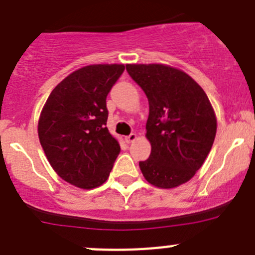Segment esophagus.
<instances>
[{
    "label": "esophagus",
    "instance_id": "esophagus-1",
    "mask_svg": "<svg viewBox=\"0 0 255 255\" xmlns=\"http://www.w3.org/2000/svg\"><path fill=\"white\" fill-rule=\"evenodd\" d=\"M135 139H137V134H135V133H130L129 135L125 137V141L127 142V143H132V142H134Z\"/></svg>",
    "mask_w": 255,
    "mask_h": 255
}]
</instances>
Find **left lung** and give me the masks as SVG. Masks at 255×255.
<instances>
[{"label":"left lung","instance_id":"1","mask_svg":"<svg viewBox=\"0 0 255 255\" xmlns=\"http://www.w3.org/2000/svg\"><path fill=\"white\" fill-rule=\"evenodd\" d=\"M146 93V138L151 154L139 162L144 178L158 189L191 180L206 160L216 134V116L204 89L189 74L165 64H127Z\"/></svg>","mask_w":255,"mask_h":255}]
</instances>
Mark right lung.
Returning <instances> with one entry per match:
<instances>
[{
  "label": "right lung",
  "instance_id": "obj_1",
  "mask_svg": "<svg viewBox=\"0 0 255 255\" xmlns=\"http://www.w3.org/2000/svg\"><path fill=\"white\" fill-rule=\"evenodd\" d=\"M123 64H93L69 74L50 93L37 133L47 161L64 181L79 189L101 186L120 154L106 127V99Z\"/></svg>",
  "mask_w": 255,
  "mask_h": 255
}]
</instances>
